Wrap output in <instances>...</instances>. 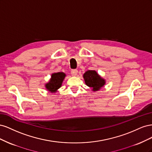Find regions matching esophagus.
Here are the masks:
<instances>
[{"mask_svg":"<svg viewBox=\"0 0 152 152\" xmlns=\"http://www.w3.org/2000/svg\"><path fill=\"white\" fill-rule=\"evenodd\" d=\"M78 73V70L75 69V70H72L71 71V74L72 76H76Z\"/></svg>","mask_w":152,"mask_h":152,"instance_id":"1","label":"esophagus"}]
</instances>
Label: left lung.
<instances>
[{"instance_id":"obj_1","label":"left lung","mask_w":152,"mask_h":152,"mask_svg":"<svg viewBox=\"0 0 152 152\" xmlns=\"http://www.w3.org/2000/svg\"><path fill=\"white\" fill-rule=\"evenodd\" d=\"M83 77L86 84L91 87L93 91H98L105 84V80L101 77L95 70H87L86 72Z\"/></svg>"}]
</instances>
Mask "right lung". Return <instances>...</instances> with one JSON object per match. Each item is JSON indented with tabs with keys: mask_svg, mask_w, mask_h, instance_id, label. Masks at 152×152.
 Instances as JSON below:
<instances>
[{
	"mask_svg": "<svg viewBox=\"0 0 152 152\" xmlns=\"http://www.w3.org/2000/svg\"><path fill=\"white\" fill-rule=\"evenodd\" d=\"M66 74L63 72L54 73L51 75V78L47 84H45V88L50 93H55L60 88L62 82L65 79Z\"/></svg>",
	"mask_w": 152,
	"mask_h": 152,
	"instance_id": "obj_1",
	"label": "right lung"
}]
</instances>
